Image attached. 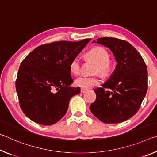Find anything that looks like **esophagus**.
Wrapping results in <instances>:
<instances>
[{
  "instance_id": "1",
  "label": "esophagus",
  "mask_w": 157,
  "mask_h": 157,
  "mask_svg": "<svg viewBox=\"0 0 157 157\" xmlns=\"http://www.w3.org/2000/svg\"><path fill=\"white\" fill-rule=\"evenodd\" d=\"M87 91H88V90L87 89H81V93L82 94H84V93H86Z\"/></svg>"
}]
</instances>
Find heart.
<instances>
[{"instance_id":"b5f03b06","label":"heart","mask_w":157,"mask_h":157,"mask_svg":"<svg viewBox=\"0 0 157 157\" xmlns=\"http://www.w3.org/2000/svg\"><path fill=\"white\" fill-rule=\"evenodd\" d=\"M86 56L96 63L95 72L105 74L109 72L111 68L109 55L104 48L96 46L91 48L86 53ZM70 71L73 75H78L80 72V59L78 57L73 58L70 63ZM76 86L82 89H90L100 83L97 77L81 76L75 79Z\"/></svg>"}]
</instances>
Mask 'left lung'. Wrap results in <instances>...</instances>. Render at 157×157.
<instances>
[{"instance_id": "1", "label": "left lung", "mask_w": 157, "mask_h": 157, "mask_svg": "<svg viewBox=\"0 0 157 157\" xmlns=\"http://www.w3.org/2000/svg\"><path fill=\"white\" fill-rule=\"evenodd\" d=\"M94 43L108 48L117 64L102 87L94 90L96 99L90 110L105 123H122L137 112L144 99L147 90V66L140 53L126 41L104 37Z\"/></svg>"}]
</instances>
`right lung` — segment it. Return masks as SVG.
<instances>
[{"mask_svg": "<svg viewBox=\"0 0 157 157\" xmlns=\"http://www.w3.org/2000/svg\"><path fill=\"white\" fill-rule=\"evenodd\" d=\"M90 40L42 45L23 59L16 90L21 109L31 121L52 125L65 115L71 98L80 93L79 87L71 86L70 63Z\"/></svg>", "mask_w": 157, "mask_h": 157, "instance_id": "add662e5", "label": "right lung"}]
</instances>
